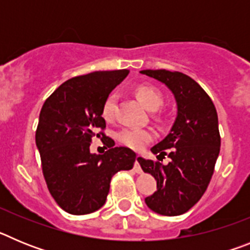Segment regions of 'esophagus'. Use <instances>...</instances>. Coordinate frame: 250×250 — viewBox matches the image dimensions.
I'll list each match as a JSON object with an SVG mask.
<instances>
[{
  "instance_id": "34e87169",
  "label": "esophagus",
  "mask_w": 250,
  "mask_h": 250,
  "mask_svg": "<svg viewBox=\"0 0 250 250\" xmlns=\"http://www.w3.org/2000/svg\"><path fill=\"white\" fill-rule=\"evenodd\" d=\"M140 155H136V159H135V164H134V169H135L136 173L141 174L143 173V170H141V167H140Z\"/></svg>"
}]
</instances>
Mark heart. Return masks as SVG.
I'll return each instance as SVG.
<instances>
[{
	"instance_id": "obj_1",
	"label": "heart",
	"mask_w": 250,
	"mask_h": 250,
	"mask_svg": "<svg viewBox=\"0 0 250 250\" xmlns=\"http://www.w3.org/2000/svg\"><path fill=\"white\" fill-rule=\"evenodd\" d=\"M136 96L140 103L150 111H155L163 105V95L156 87L149 85H141L136 89ZM118 103V94L111 92L106 98L103 105V116L106 120H111L115 115V107ZM118 140L125 146L134 150H140L152 140V134L149 130L125 127L118 132Z\"/></svg>"
}]
</instances>
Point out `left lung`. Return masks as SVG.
I'll return each mask as SVG.
<instances>
[{
  "label": "left lung",
  "instance_id": "1",
  "mask_svg": "<svg viewBox=\"0 0 250 250\" xmlns=\"http://www.w3.org/2000/svg\"><path fill=\"white\" fill-rule=\"evenodd\" d=\"M140 74L164 83L178 107L169 134L151 147L158 159L170 158L169 164L144 158L139 161L158 187L145 203L161 215H180L199 202L214 173L220 151L218 114L202 86L185 74L167 70H143Z\"/></svg>",
  "mask_w": 250,
  "mask_h": 250
}]
</instances>
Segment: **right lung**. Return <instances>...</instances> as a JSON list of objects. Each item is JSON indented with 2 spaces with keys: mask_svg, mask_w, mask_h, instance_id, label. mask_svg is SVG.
Segmentation results:
<instances>
[{
  "mask_svg": "<svg viewBox=\"0 0 250 250\" xmlns=\"http://www.w3.org/2000/svg\"><path fill=\"white\" fill-rule=\"evenodd\" d=\"M129 70L95 71L72 77L60 85L43 104L36 130L42 173L55 202L74 215L100 209L109 194L110 182L120 170L134 167L136 154L116 146L105 134L103 105ZM103 135L109 147L105 154H92L89 143Z\"/></svg>",
  "mask_w": 250,
  "mask_h": 250,
  "instance_id": "add662e5",
  "label": "right lung"
}]
</instances>
